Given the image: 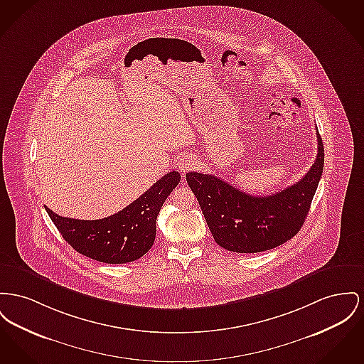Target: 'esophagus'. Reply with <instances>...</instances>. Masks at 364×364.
<instances>
[{
    "mask_svg": "<svg viewBox=\"0 0 364 364\" xmlns=\"http://www.w3.org/2000/svg\"><path fill=\"white\" fill-rule=\"evenodd\" d=\"M193 159L188 158V156H183L177 161V168H178V171H183V173L190 171L193 168Z\"/></svg>",
    "mask_w": 364,
    "mask_h": 364,
    "instance_id": "esophagus-1",
    "label": "esophagus"
}]
</instances>
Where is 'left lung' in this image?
<instances>
[{
	"instance_id": "obj_1",
	"label": "left lung",
	"mask_w": 364,
	"mask_h": 364,
	"mask_svg": "<svg viewBox=\"0 0 364 364\" xmlns=\"http://www.w3.org/2000/svg\"><path fill=\"white\" fill-rule=\"evenodd\" d=\"M316 134L318 155L312 168L299 183L268 196L243 193L213 174H186L217 245L235 253H259L299 232L324 165L323 141L319 132Z\"/></svg>"
}]
</instances>
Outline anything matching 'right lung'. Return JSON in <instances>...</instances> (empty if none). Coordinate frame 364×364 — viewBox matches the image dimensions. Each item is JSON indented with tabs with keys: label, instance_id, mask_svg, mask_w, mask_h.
<instances>
[{
	"label": "right lung",
	"instance_id": "add662e5",
	"mask_svg": "<svg viewBox=\"0 0 364 364\" xmlns=\"http://www.w3.org/2000/svg\"><path fill=\"white\" fill-rule=\"evenodd\" d=\"M180 173L171 171L125 209L100 220L62 217L46 209L65 242L78 253L106 264H125L144 256L156 234V217Z\"/></svg>",
	"mask_w": 364,
	"mask_h": 364
}]
</instances>
